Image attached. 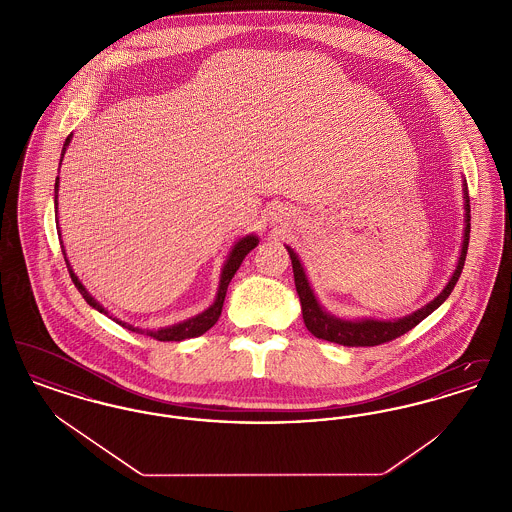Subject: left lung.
Here are the masks:
<instances>
[{
  "mask_svg": "<svg viewBox=\"0 0 512 512\" xmlns=\"http://www.w3.org/2000/svg\"><path fill=\"white\" fill-rule=\"evenodd\" d=\"M464 194V234L461 255L457 261V268L451 274L447 286L441 290L438 297H434L428 305L414 311L409 317L397 318V320H376V318H359V320H345V318L334 317L322 309L318 303L317 295L313 292L305 268L301 265L299 257L295 255L292 247H286L292 259L293 278H295V290L301 301V313L307 330L318 338V340L332 341L347 347H372L386 341L395 340L409 330H413L418 322H422L428 315H432L439 305L451 295L455 284L459 282V276L463 272L466 251H468V240H470V197L466 182L463 184Z\"/></svg>",
  "mask_w": 512,
  "mask_h": 512,
  "instance_id": "8db88e82",
  "label": "left lung"
}]
</instances>
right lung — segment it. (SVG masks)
Masks as SVG:
<instances>
[{"instance_id":"add662e5","label":"right lung","mask_w":512,"mask_h":512,"mask_svg":"<svg viewBox=\"0 0 512 512\" xmlns=\"http://www.w3.org/2000/svg\"><path fill=\"white\" fill-rule=\"evenodd\" d=\"M71 138H73V134H69V136H67V140H65V144H63L61 161H63V155H65L67 147L71 144ZM57 192H59V176L55 178V209H57ZM57 226H59V220H57ZM59 234H61V232H59ZM257 244H259V238H257L255 234L244 236L242 240H238V242L234 244L232 251H230V255H228V259H226V263H224V267H222V272H220L219 292H217V297H215L213 305H211L209 309H205L203 313H199V315H195V317L188 318V320H182V322H178V324L167 326V328H157V330L138 328V326H132V324H128V322H124V320H119V318H113V320H117V322L121 324L122 328L130 330V332L144 334V336H149V338H153V340L157 341H182L188 340V338H197V336L205 334V332H207L209 328H213V326H215V322L219 320L220 313H222V305H224V297H226V290H228L230 280L234 278L236 270H238L240 265H242L245 255H247L251 249H255ZM61 249H63L65 263H67L69 274H71L74 286L78 288V292L82 293V297L86 299V303H88L90 307H94V309H98L99 313L107 315V311L99 305L98 301H96L90 293H88V290L82 286V282L78 280V276L74 274L73 267H71V263H69V259H67V253H65L63 242H61Z\"/></svg>"}]
</instances>
